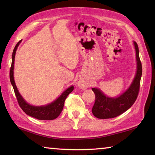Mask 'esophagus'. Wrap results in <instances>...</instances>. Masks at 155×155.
Masks as SVG:
<instances>
[{
	"instance_id": "1",
	"label": "esophagus",
	"mask_w": 155,
	"mask_h": 155,
	"mask_svg": "<svg viewBox=\"0 0 155 155\" xmlns=\"http://www.w3.org/2000/svg\"><path fill=\"white\" fill-rule=\"evenodd\" d=\"M78 85H79L80 87L82 88V89H85V88H87V83H86L85 81H79V83H78Z\"/></svg>"
}]
</instances>
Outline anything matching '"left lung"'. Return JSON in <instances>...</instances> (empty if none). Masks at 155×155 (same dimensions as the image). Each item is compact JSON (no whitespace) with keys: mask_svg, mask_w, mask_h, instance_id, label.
<instances>
[{"mask_svg":"<svg viewBox=\"0 0 155 155\" xmlns=\"http://www.w3.org/2000/svg\"><path fill=\"white\" fill-rule=\"evenodd\" d=\"M136 51L137 70L133 82L127 91L118 98H111L104 95L98 89L92 88L95 94V102L91 109L94 116L99 119L114 118L130 108L137 99L140 88V81L142 74V65L139 56V48L134 41Z\"/></svg>","mask_w":155,"mask_h":155,"instance_id":"8db88e82","label":"left lung"}]
</instances>
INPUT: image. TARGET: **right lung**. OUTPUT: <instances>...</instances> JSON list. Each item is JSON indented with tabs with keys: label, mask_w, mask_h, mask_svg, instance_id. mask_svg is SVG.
Returning <instances> with one entry per match:
<instances>
[{
	"label": "right lung",
	"mask_w": 155,
	"mask_h": 155,
	"mask_svg": "<svg viewBox=\"0 0 155 155\" xmlns=\"http://www.w3.org/2000/svg\"><path fill=\"white\" fill-rule=\"evenodd\" d=\"M20 41L21 40L17 43L14 49V51H13L12 62L9 72L10 81H11L12 85L13 87H14L15 95L16 96L18 104H19L20 108L22 109V111L25 112V114H27L28 115H30L31 117H35L36 119L41 120H52L56 119L61 113L63 109H64L65 99H66L67 96L74 90V86H71V87L67 89L61 94L59 98H57L56 101H54L53 103L48 104V105L41 107H34L28 104L20 94L19 91H18L16 87V85L15 84L14 78V64L15 54Z\"/></svg>",
	"instance_id": "add662e5"
}]
</instances>
